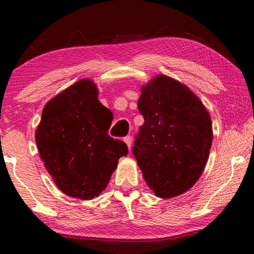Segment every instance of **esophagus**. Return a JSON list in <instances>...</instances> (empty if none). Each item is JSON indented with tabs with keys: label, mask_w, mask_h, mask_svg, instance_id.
Wrapping results in <instances>:
<instances>
[{
	"label": "esophagus",
	"mask_w": 254,
	"mask_h": 254,
	"mask_svg": "<svg viewBox=\"0 0 254 254\" xmlns=\"http://www.w3.org/2000/svg\"><path fill=\"white\" fill-rule=\"evenodd\" d=\"M123 141H124V142H126V143H127V148H128V149H130V148H131V145H132V137H131L130 135H127V136H126V137H124V139H123Z\"/></svg>",
	"instance_id": "esophagus-1"
}]
</instances>
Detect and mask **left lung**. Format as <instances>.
I'll list each match as a JSON object with an SVG mask.
<instances>
[{
    "label": "left lung",
    "instance_id": "left-lung-1",
    "mask_svg": "<svg viewBox=\"0 0 254 254\" xmlns=\"http://www.w3.org/2000/svg\"><path fill=\"white\" fill-rule=\"evenodd\" d=\"M137 107L144 123L132 153L145 183L161 198L182 195L207 162L213 141L207 110L187 86L163 75L142 87Z\"/></svg>",
    "mask_w": 254,
    "mask_h": 254
}]
</instances>
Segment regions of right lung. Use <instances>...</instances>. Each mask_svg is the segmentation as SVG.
I'll list each match as a JSON object with an SVG mask.
<instances>
[{"label": "right lung", "mask_w": 254, "mask_h": 254, "mask_svg": "<svg viewBox=\"0 0 254 254\" xmlns=\"http://www.w3.org/2000/svg\"><path fill=\"white\" fill-rule=\"evenodd\" d=\"M97 88L80 79L47 103L36 131L46 169L63 192L92 199L103 191L127 145L107 134L109 110L97 100Z\"/></svg>", "instance_id": "add662e5"}]
</instances>
